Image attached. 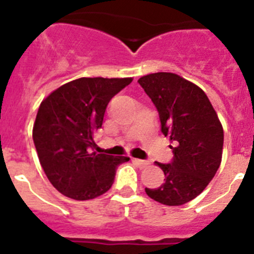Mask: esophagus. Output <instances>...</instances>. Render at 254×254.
<instances>
[{
	"mask_svg": "<svg viewBox=\"0 0 254 254\" xmlns=\"http://www.w3.org/2000/svg\"><path fill=\"white\" fill-rule=\"evenodd\" d=\"M132 160H133V163L136 164V165H137V167H140V168L146 167L147 164H149V161H146V160H141V159H132Z\"/></svg>",
	"mask_w": 254,
	"mask_h": 254,
	"instance_id": "obj_1",
	"label": "esophagus"
}]
</instances>
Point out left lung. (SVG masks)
Listing matches in <instances>:
<instances>
[{
    "label": "left lung",
    "mask_w": 254,
    "mask_h": 254,
    "mask_svg": "<svg viewBox=\"0 0 254 254\" xmlns=\"http://www.w3.org/2000/svg\"><path fill=\"white\" fill-rule=\"evenodd\" d=\"M159 112L161 132L169 137L173 160L156 163L164 183L145 188L147 196L167 206L196 198L215 177L221 163L223 126L201 87L172 72H156L138 80Z\"/></svg>",
    "instance_id": "1"
}]
</instances>
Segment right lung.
I'll list each match as a JSON object with an SVG mask.
<instances>
[{
	"mask_svg": "<svg viewBox=\"0 0 254 254\" xmlns=\"http://www.w3.org/2000/svg\"><path fill=\"white\" fill-rule=\"evenodd\" d=\"M132 82L131 77H81L49 94L38 109L33 140L40 165L53 187L85 201L112 187L116 169L127 156L93 151L108 103Z\"/></svg>",
	"mask_w": 254,
	"mask_h": 254,
	"instance_id": "right-lung-1",
	"label": "right lung"
}]
</instances>
